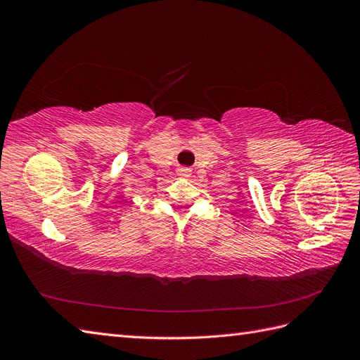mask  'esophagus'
Masks as SVG:
<instances>
[{"label": "esophagus", "instance_id": "1", "mask_svg": "<svg viewBox=\"0 0 360 360\" xmlns=\"http://www.w3.org/2000/svg\"><path fill=\"white\" fill-rule=\"evenodd\" d=\"M177 174H179V176L180 177H189L191 176V168H179L177 169Z\"/></svg>", "mask_w": 360, "mask_h": 360}]
</instances>
